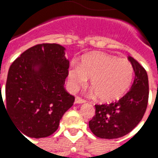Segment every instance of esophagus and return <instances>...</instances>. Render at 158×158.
<instances>
[{
  "instance_id": "obj_1",
  "label": "esophagus",
  "mask_w": 158,
  "mask_h": 158,
  "mask_svg": "<svg viewBox=\"0 0 158 158\" xmlns=\"http://www.w3.org/2000/svg\"><path fill=\"white\" fill-rule=\"evenodd\" d=\"M85 100L82 99L81 97H79V96H76L75 98V103H85Z\"/></svg>"
}]
</instances>
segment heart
I'll list each match as a JSON object with an SVG mask.
<instances>
[{
	"label": "heart",
	"mask_w": 158,
	"mask_h": 158,
	"mask_svg": "<svg viewBox=\"0 0 158 158\" xmlns=\"http://www.w3.org/2000/svg\"><path fill=\"white\" fill-rule=\"evenodd\" d=\"M134 67L128 59L104 53H92L81 59L79 67L69 70V86L81 88L90 79V85L102 102H110L122 97L131 85Z\"/></svg>",
	"instance_id": "heart-1"
}]
</instances>
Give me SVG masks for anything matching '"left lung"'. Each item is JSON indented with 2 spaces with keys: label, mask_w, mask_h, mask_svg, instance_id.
Here are the masks:
<instances>
[{
  "label": "left lung",
  "mask_w": 158,
  "mask_h": 158,
  "mask_svg": "<svg viewBox=\"0 0 158 158\" xmlns=\"http://www.w3.org/2000/svg\"><path fill=\"white\" fill-rule=\"evenodd\" d=\"M128 59L135 72L130 89L115 102L95 105L96 114L89 122L91 132L102 139H117L129 134L146 113L149 97L147 73L132 56Z\"/></svg>",
  "instance_id": "8db88e82"
}]
</instances>
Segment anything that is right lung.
<instances>
[{
	"instance_id": "obj_1",
	"label": "right lung",
	"mask_w": 158,
	"mask_h": 158,
	"mask_svg": "<svg viewBox=\"0 0 158 158\" xmlns=\"http://www.w3.org/2000/svg\"><path fill=\"white\" fill-rule=\"evenodd\" d=\"M64 51L58 44L36 45L10 66L6 104L2 95L0 102L23 135L39 139L52 135L74 102L64 88L69 68Z\"/></svg>"
}]
</instances>
